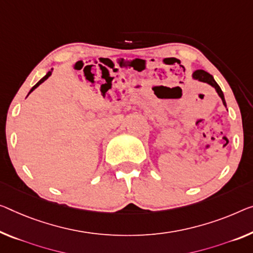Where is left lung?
<instances>
[{
    "mask_svg": "<svg viewBox=\"0 0 253 253\" xmlns=\"http://www.w3.org/2000/svg\"><path fill=\"white\" fill-rule=\"evenodd\" d=\"M192 78H193V79L198 80V81H201V83H206V84H211V87L215 88L217 94H218V96L220 97L221 100H223V104L225 105V106H226V102H225L223 91H221L220 87L218 86V84H217V83L215 81V79H213L211 75H209L208 72L204 71V70H197V71H194L192 73Z\"/></svg>",
    "mask_w": 253,
    "mask_h": 253,
    "instance_id": "left-lung-1",
    "label": "left lung"
}]
</instances>
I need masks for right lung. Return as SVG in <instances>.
<instances>
[{
  "instance_id": "obj_1",
  "label": "right lung",
  "mask_w": 253,
  "mask_h": 253,
  "mask_svg": "<svg viewBox=\"0 0 253 253\" xmlns=\"http://www.w3.org/2000/svg\"><path fill=\"white\" fill-rule=\"evenodd\" d=\"M52 71H53V69H52V70H50V71H48L47 73H46V76H45V77H42V79H41L40 81H38V83H37L36 84H35V86H34V87H33L32 89H30L29 94H30V92H32V91H34V90H35V89H36V88H37L38 86H40V84H42V83H44V81H45L46 79H48V77H49L50 75H52ZM29 94H28V95H29Z\"/></svg>"
}]
</instances>
